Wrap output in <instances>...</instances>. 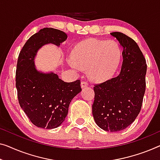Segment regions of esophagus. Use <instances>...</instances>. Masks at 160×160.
Listing matches in <instances>:
<instances>
[{
  "label": "esophagus",
  "instance_id": "obj_1",
  "mask_svg": "<svg viewBox=\"0 0 160 160\" xmlns=\"http://www.w3.org/2000/svg\"><path fill=\"white\" fill-rule=\"evenodd\" d=\"M80 86L81 88H85L88 86V83L86 82H85V81H82L80 83Z\"/></svg>",
  "mask_w": 160,
  "mask_h": 160
}]
</instances>
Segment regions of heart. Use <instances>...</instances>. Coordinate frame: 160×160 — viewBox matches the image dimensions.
<instances>
[{"instance_id": "obj_1", "label": "heart", "mask_w": 160, "mask_h": 160, "mask_svg": "<svg viewBox=\"0 0 160 160\" xmlns=\"http://www.w3.org/2000/svg\"><path fill=\"white\" fill-rule=\"evenodd\" d=\"M121 57V48L116 42L89 39L76 45L68 62L75 70L87 68L90 80L103 82L116 72Z\"/></svg>"}]
</instances>
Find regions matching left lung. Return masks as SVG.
I'll list each match as a JSON object with an SVG mask.
<instances>
[{"label": "left lung", "instance_id": "obj_1", "mask_svg": "<svg viewBox=\"0 0 160 160\" xmlns=\"http://www.w3.org/2000/svg\"><path fill=\"white\" fill-rule=\"evenodd\" d=\"M123 49L121 72L94 87L92 113L96 124L106 132L128 127L141 111L147 72L146 59L132 38L121 32L111 33Z\"/></svg>", "mask_w": 160, "mask_h": 160}]
</instances>
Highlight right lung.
<instances>
[{
    "instance_id": "1",
    "label": "right lung",
    "mask_w": 160,
    "mask_h": 160,
    "mask_svg": "<svg viewBox=\"0 0 160 160\" xmlns=\"http://www.w3.org/2000/svg\"><path fill=\"white\" fill-rule=\"evenodd\" d=\"M68 39L62 31L44 28L32 35L20 52L16 86L21 108L33 124L42 128L58 127L65 120L70 103L80 92V81L66 82L53 72L37 70L35 58L43 46L59 47Z\"/></svg>"
}]
</instances>
